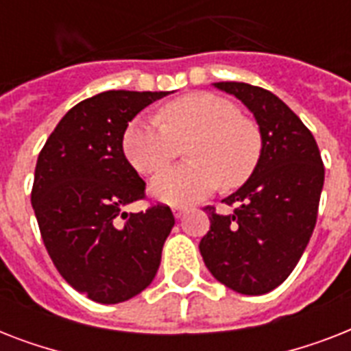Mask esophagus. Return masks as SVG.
<instances>
[{
  "label": "esophagus",
  "instance_id": "1",
  "mask_svg": "<svg viewBox=\"0 0 351 351\" xmlns=\"http://www.w3.org/2000/svg\"><path fill=\"white\" fill-rule=\"evenodd\" d=\"M187 211V206H173V215H175V219H180L182 215Z\"/></svg>",
  "mask_w": 351,
  "mask_h": 351
}]
</instances>
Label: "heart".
Listing matches in <instances>:
<instances>
[{"mask_svg":"<svg viewBox=\"0 0 351 351\" xmlns=\"http://www.w3.org/2000/svg\"><path fill=\"white\" fill-rule=\"evenodd\" d=\"M164 124L136 118L127 125L121 149L127 162L142 175H154L180 154L191 162L160 173L151 193L169 204L195 202L219 184L231 191L247 182L258 165L262 142L258 129L240 117L233 101L211 93H195L162 107Z\"/></svg>","mask_w":351,"mask_h":351,"instance_id":"b5f03b06","label":"heart"}]
</instances>
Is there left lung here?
<instances>
[{"label":"left lung","instance_id":"obj_1","mask_svg":"<svg viewBox=\"0 0 351 351\" xmlns=\"http://www.w3.org/2000/svg\"><path fill=\"white\" fill-rule=\"evenodd\" d=\"M213 85L253 112L262 153L247 182L224 198L233 213L206 208L211 226L198 247L219 282L237 293L264 295L289 277L310 242L324 165L310 129L273 93L240 82Z\"/></svg>","mask_w":351,"mask_h":351}]
</instances>
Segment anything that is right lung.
I'll list each match as a JSON object with an SVG mask.
<instances>
[{
	"label": "right lung",
	"mask_w": 351,
	"mask_h": 351,
	"mask_svg": "<svg viewBox=\"0 0 351 351\" xmlns=\"http://www.w3.org/2000/svg\"><path fill=\"white\" fill-rule=\"evenodd\" d=\"M169 93L106 90L74 106L38 156L30 202L54 266L76 291L118 304L147 288L175 217L164 204L127 213L145 182L121 138L149 104Z\"/></svg>",
	"instance_id": "obj_1"
}]
</instances>
